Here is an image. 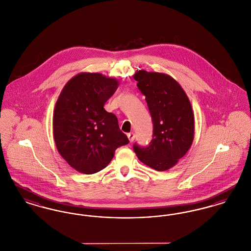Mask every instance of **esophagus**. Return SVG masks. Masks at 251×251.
<instances>
[{
    "instance_id": "1",
    "label": "esophagus",
    "mask_w": 251,
    "mask_h": 251,
    "mask_svg": "<svg viewBox=\"0 0 251 251\" xmlns=\"http://www.w3.org/2000/svg\"><path fill=\"white\" fill-rule=\"evenodd\" d=\"M127 136H128L130 142H132V141L134 140V133H133V132H129V133L127 134Z\"/></svg>"
}]
</instances>
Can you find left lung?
Listing matches in <instances>:
<instances>
[{
    "mask_svg": "<svg viewBox=\"0 0 251 251\" xmlns=\"http://www.w3.org/2000/svg\"><path fill=\"white\" fill-rule=\"evenodd\" d=\"M143 95L153 122L152 140L133 151L148 167L165 171L174 167L191 148L195 118L190 100L180 84L161 72H135L132 76Z\"/></svg>",
    "mask_w": 251,
    "mask_h": 251,
    "instance_id": "8db88e82",
    "label": "left lung"
}]
</instances>
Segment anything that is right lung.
<instances>
[{"label":"right lung","mask_w":251,"mask_h":251,"mask_svg":"<svg viewBox=\"0 0 251 251\" xmlns=\"http://www.w3.org/2000/svg\"><path fill=\"white\" fill-rule=\"evenodd\" d=\"M118 86L116 78L81 72L60 93L52 118L53 139L60 155L78 172L100 171L119 147L129 143L117 117L103 108Z\"/></svg>","instance_id":"add662e5"}]
</instances>
